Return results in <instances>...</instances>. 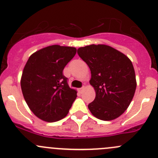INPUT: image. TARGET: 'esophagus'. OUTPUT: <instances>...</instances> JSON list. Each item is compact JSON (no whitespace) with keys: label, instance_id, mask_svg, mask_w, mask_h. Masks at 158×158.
I'll return each mask as SVG.
<instances>
[{"label":"esophagus","instance_id":"esophagus-1","mask_svg":"<svg viewBox=\"0 0 158 158\" xmlns=\"http://www.w3.org/2000/svg\"><path fill=\"white\" fill-rule=\"evenodd\" d=\"M83 90H84V87H82V88L78 89V91H79V93H82Z\"/></svg>","mask_w":158,"mask_h":158}]
</instances>
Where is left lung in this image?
<instances>
[{
  "instance_id": "8db88e82",
  "label": "left lung",
  "mask_w": 158,
  "mask_h": 158,
  "mask_svg": "<svg viewBox=\"0 0 158 158\" xmlns=\"http://www.w3.org/2000/svg\"><path fill=\"white\" fill-rule=\"evenodd\" d=\"M79 57L91 70V85L95 98L88 108L97 118L111 121L123 114L133 98L136 78L131 61L122 52L107 45L80 47Z\"/></svg>"
}]
</instances>
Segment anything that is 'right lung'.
<instances>
[{
  "instance_id": "right-lung-1",
  "label": "right lung",
  "mask_w": 158,
  "mask_h": 158,
  "mask_svg": "<svg viewBox=\"0 0 158 158\" xmlns=\"http://www.w3.org/2000/svg\"><path fill=\"white\" fill-rule=\"evenodd\" d=\"M76 53L75 47L52 45L28 59L20 85L27 104L39 118L54 122L67 115L77 92L69 86L63 71Z\"/></svg>"
}]
</instances>
